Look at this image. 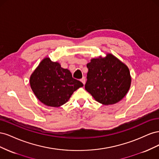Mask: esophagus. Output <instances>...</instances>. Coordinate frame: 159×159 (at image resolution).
Returning a JSON list of instances; mask_svg holds the SVG:
<instances>
[{
	"mask_svg": "<svg viewBox=\"0 0 159 159\" xmlns=\"http://www.w3.org/2000/svg\"><path fill=\"white\" fill-rule=\"evenodd\" d=\"M81 81L83 83L84 85H85V78H84V77H83V78L81 79Z\"/></svg>",
	"mask_w": 159,
	"mask_h": 159,
	"instance_id": "obj_1",
	"label": "esophagus"
}]
</instances>
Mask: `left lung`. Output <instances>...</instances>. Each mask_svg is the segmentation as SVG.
I'll return each mask as SVG.
<instances>
[{
  "mask_svg": "<svg viewBox=\"0 0 159 159\" xmlns=\"http://www.w3.org/2000/svg\"><path fill=\"white\" fill-rule=\"evenodd\" d=\"M85 90L105 105L120 102L129 90L131 77L128 67L111 54L92 58L87 64Z\"/></svg>",
  "mask_w": 159,
  "mask_h": 159,
  "instance_id": "left-lung-1",
  "label": "left lung"
}]
</instances>
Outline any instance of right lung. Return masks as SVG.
Listing matches in <instances>:
<instances>
[{"label":"right lung","mask_w":159,"mask_h":159,"mask_svg":"<svg viewBox=\"0 0 159 159\" xmlns=\"http://www.w3.org/2000/svg\"><path fill=\"white\" fill-rule=\"evenodd\" d=\"M32 91L40 102L47 106L58 107L66 103L71 95L84 84L72 78L68 69H64L50 57L43 59L30 78Z\"/></svg>","instance_id":"1"}]
</instances>
